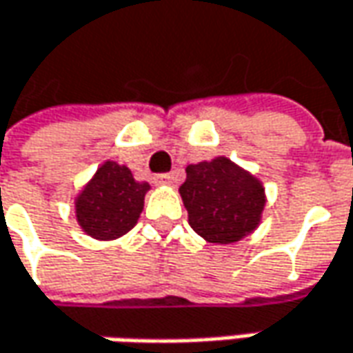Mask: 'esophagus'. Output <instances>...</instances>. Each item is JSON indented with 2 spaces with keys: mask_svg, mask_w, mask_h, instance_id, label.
<instances>
[{
  "mask_svg": "<svg viewBox=\"0 0 353 353\" xmlns=\"http://www.w3.org/2000/svg\"><path fill=\"white\" fill-rule=\"evenodd\" d=\"M153 181H155L157 186H170L174 179H172V174H157Z\"/></svg>",
  "mask_w": 353,
  "mask_h": 353,
  "instance_id": "1",
  "label": "esophagus"
}]
</instances>
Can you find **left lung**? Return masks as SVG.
Masks as SVG:
<instances>
[{
    "mask_svg": "<svg viewBox=\"0 0 353 353\" xmlns=\"http://www.w3.org/2000/svg\"><path fill=\"white\" fill-rule=\"evenodd\" d=\"M188 224L210 243H236L261 224L263 183L228 157H216L186 167L179 188Z\"/></svg>",
    "mask_w": 353,
    "mask_h": 353,
    "instance_id": "8db88e82",
    "label": "left lung"
}]
</instances>
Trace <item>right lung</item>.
<instances>
[{"label":"right lung","instance_id":"1","mask_svg":"<svg viewBox=\"0 0 353 353\" xmlns=\"http://www.w3.org/2000/svg\"><path fill=\"white\" fill-rule=\"evenodd\" d=\"M149 188L125 165L105 161L76 196V222L94 239H117L137 224Z\"/></svg>","mask_w":353,"mask_h":353}]
</instances>
